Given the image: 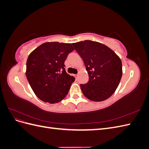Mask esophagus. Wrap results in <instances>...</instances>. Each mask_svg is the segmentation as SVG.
Masks as SVG:
<instances>
[{"label":"esophagus","mask_w":149,"mask_h":149,"mask_svg":"<svg viewBox=\"0 0 149 149\" xmlns=\"http://www.w3.org/2000/svg\"><path fill=\"white\" fill-rule=\"evenodd\" d=\"M74 76H75V78H76V79H78V74H75Z\"/></svg>","instance_id":"1"}]
</instances>
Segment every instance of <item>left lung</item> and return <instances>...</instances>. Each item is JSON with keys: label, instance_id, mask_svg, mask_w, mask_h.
I'll return each mask as SVG.
<instances>
[{"label": "left lung", "instance_id": "1", "mask_svg": "<svg viewBox=\"0 0 149 149\" xmlns=\"http://www.w3.org/2000/svg\"><path fill=\"white\" fill-rule=\"evenodd\" d=\"M83 58L89 74V81L80 84L84 95L93 101H102L112 95L123 75L119 57L101 43L84 40L73 43Z\"/></svg>", "mask_w": 149, "mask_h": 149}]
</instances>
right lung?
<instances>
[{"mask_svg":"<svg viewBox=\"0 0 149 149\" xmlns=\"http://www.w3.org/2000/svg\"><path fill=\"white\" fill-rule=\"evenodd\" d=\"M74 49L71 43L47 42L30 54L26 76L40 100L53 104L66 97L75 78L66 73L64 63Z\"/></svg>","mask_w":149,"mask_h":149,"instance_id":"1","label":"right lung"}]
</instances>
